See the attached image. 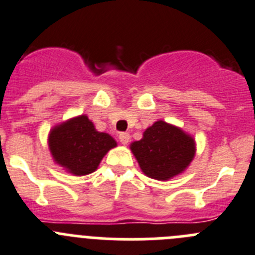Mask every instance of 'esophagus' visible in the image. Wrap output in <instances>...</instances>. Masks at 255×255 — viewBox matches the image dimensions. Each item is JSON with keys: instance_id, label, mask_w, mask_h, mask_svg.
Instances as JSON below:
<instances>
[{"instance_id": "obj_1", "label": "esophagus", "mask_w": 255, "mask_h": 255, "mask_svg": "<svg viewBox=\"0 0 255 255\" xmlns=\"http://www.w3.org/2000/svg\"><path fill=\"white\" fill-rule=\"evenodd\" d=\"M118 138H120L121 143H122V144H127L128 142H129L130 137H129V134H128L127 132H122V133H120V135H118Z\"/></svg>"}]
</instances>
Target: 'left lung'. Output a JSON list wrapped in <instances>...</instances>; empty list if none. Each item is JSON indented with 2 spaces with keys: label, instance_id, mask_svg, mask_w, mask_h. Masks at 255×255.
<instances>
[{
  "label": "left lung",
  "instance_id": "left-lung-1",
  "mask_svg": "<svg viewBox=\"0 0 255 255\" xmlns=\"http://www.w3.org/2000/svg\"><path fill=\"white\" fill-rule=\"evenodd\" d=\"M130 151L144 175L166 181L186 170L196 147L181 128L157 121L144 130L142 139L130 144Z\"/></svg>",
  "mask_w": 255,
  "mask_h": 255
}]
</instances>
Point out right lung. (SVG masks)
I'll use <instances>...</instances> for the list:
<instances>
[{
    "mask_svg": "<svg viewBox=\"0 0 255 255\" xmlns=\"http://www.w3.org/2000/svg\"><path fill=\"white\" fill-rule=\"evenodd\" d=\"M116 146L113 137L98 132L84 114L55 126L49 134L54 161L75 176L94 172L107 152Z\"/></svg>",
    "mask_w": 255,
    "mask_h": 255,
    "instance_id": "obj_1",
    "label": "right lung"
}]
</instances>
